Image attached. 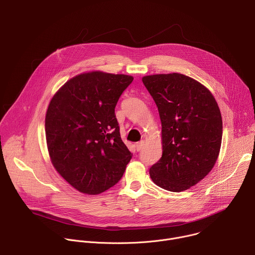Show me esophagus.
I'll use <instances>...</instances> for the list:
<instances>
[{"instance_id": "obj_1", "label": "esophagus", "mask_w": 255, "mask_h": 255, "mask_svg": "<svg viewBox=\"0 0 255 255\" xmlns=\"http://www.w3.org/2000/svg\"><path fill=\"white\" fill-rule=\"evenodd\" d=\"M144 144H145V141H144V140H141V141H139L138 143H136V144H135V147H136L137 151H139V150H141V149L143 148Z\"/></svg>"}]
</instances>
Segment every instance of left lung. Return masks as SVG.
<instances>
[{"label": "left lung", "mask_w": 255, "mask_h": 255, "mask_svg": "<svg viewBox=\"0 0 255 255\" xmlns=\"http://www.w3.org/2000/svg\"><path fill=\"white\" fill-rule=\"evenodd\" d=\"M161 121L162 156L149 169L153 183L179 193L196 186L214 167L222 142V116L212 93L181 74L145 76Z\"/></svg>", "instance_id": "8db88e82"}]
</instances>
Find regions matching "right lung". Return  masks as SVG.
<instances>
[{
  "label": "right lung",
  "mask_w": 255,
  "mask_h": 255,
  "mask_svg": "<svg viewBox=\"0 0 255 255\" xmlns=\"http://www.w3.org/2000/svg\"><path fill=\"white\" fill-rule=\"evenodd\" d=\"M133 77L101 70L68 80L45 115L48 154L79 192L98 195L116 185L132 155L121 139L115 107Z\"/></svg>",
  "instance_id": "right-lung-1"
}]
</instances>
